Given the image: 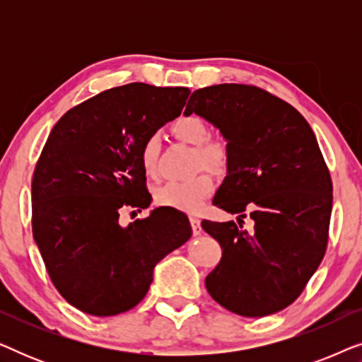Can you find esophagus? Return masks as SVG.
<instances>
[{
  "instance_id": "34e87169",
  "label": "esophagus",
  "mask_w": 362,
  "mask_h": 362,
  "mask_svg": "<svg viewBox=\"0 0 362 362\" xmlns=\"http://www.w3.org/2000/svg\"><path fill=\"white\" fill-rule=\"evenodd\" d=\"M191 221V227H192V234L194 235H199L202 232V227H201V221L197 219V217H189Z\"/></svg>"
}]
</instances>
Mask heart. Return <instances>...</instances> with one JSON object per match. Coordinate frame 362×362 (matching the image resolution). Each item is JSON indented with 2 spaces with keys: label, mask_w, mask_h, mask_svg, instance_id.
<instances>
[{
  "label": "heart",
  "mask_w": 362,
  "mask_h": 362,
  "mask_svg": "<svg viewBox=\"0 0 362 362\" xmlns=\"http://www.w3.org/2000/svg\"><path fill=\"white\" fill-rule=\"evenodd\" d=\"M171 132L177 140L196 146L194 165L204 166L212 173H224L229 165V150L222 141H212L211 130L202 118L196 115H185L173 122ZM160 158V140L158 136H148L140 148V165L148 176L158 173ZM214 181L207 173H199L186 181H170L156 192V201L161 206L173 207L182 212H197L202 202L211 196Z\"/></svg>",
  "instance_id": "heart-1"
}]
</instances>
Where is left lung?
Masks as SVG:
<instances>
[{"instance_id": "obj_1", "label": "left lung", "mask_w": 362, "mask_h": 362, "mask_svg": "<svg viewBox=\"0 0 362 362\" xmlns=\"http://www.w3.org/2000/svg\"><path fill=\"white\" fill-rule=\"evenodd\" d=\"M192 112L226 138L229 165L212 204L240 222H201L222 249L206 288L235 315L276 313L298 298L328 244L333 182L315 133L290 103L242 83L192 92ZM247 211L252 231L241 229Z\"/></svg>"}]
</instances>
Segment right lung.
Returning a JSON list of instances; mask_svg holds the SVG:
<instances>
[{"label":"right lung","instance_id":"add662e5","mask_svg":"<svg viewBox=\"0 0 362 362\" xmlns=\"http://www.w3.org/2000/svg\"><path fill=\"white\" fill-rule=\"evenodd\" d=\"M191 90L128 83L74 107L54 125L33 176V235L47 274L72 306L113 316L145 298L153 269L189 240V219L156 207L120 224L122 211L146 209L151 194L140 148L175 120Z\"/></svg>","mask_w":362,"mask_h":362}]
</instances>
